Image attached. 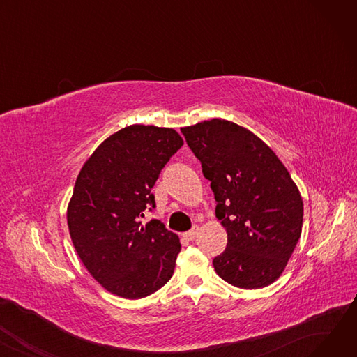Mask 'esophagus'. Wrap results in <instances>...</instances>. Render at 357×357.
Returning <instances> with one entry per match:
<instances>
[{
    "mask_svg": "<svg viewBox=\"0 0 357 357\" xmlns=\"http://www.w3.org/2000/svg\"><path fill=\"white\" fill-rule=\"evenodd\" d=\"M198 233H199V227H198V226H194L190 231H186V233L183 234V237H185L186 240H194V238L198 236Z\"/></svg>",
    "mask_w": 357,
    "mask_h": 357,
    "instance_id": "esophagus-1",
    "label": "esophagus"
}]
</instances>
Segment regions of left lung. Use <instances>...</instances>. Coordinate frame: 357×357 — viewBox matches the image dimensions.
<instances>
[{"label": "left lung", "instance_id": "1", "mask_svg": "<svg viewBox=\"0 0 357 357\" xmlns=\"http://www.w3.org/2000/svg\"><path fill=\"white\" fill-rule=\"evenodd\" d=\"M211 181L215 215L227 248L213 260L217 275L243 289L265 288L284 273L303 231L304 204L288 169L246 127L213 119L182 127Z\"/></svg>", "mask_w": 357, "mask_h": 357}]
</instances>
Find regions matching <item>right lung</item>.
I'll use <instances>...</instances> for the list:
<instances>
[{
	"mask_svg": "<svg viewBox=\"0 0 357 357\" xmlns=\"http://www.w3.org/2000/svg\"><path fill=\"white\" fill-rule=\"evenodd\" d=\"M183 144L174 128L133 124L107 137L84 163L68 204V227L84 266L108 292L139 299L172 278L178 234L159 220L152 188Z\"/></svg>",
	"mask_w": 357,
	"mask_h": 357,
	"instance_id": "add662e5",
	"label": "right lung"
}]
</instances>
